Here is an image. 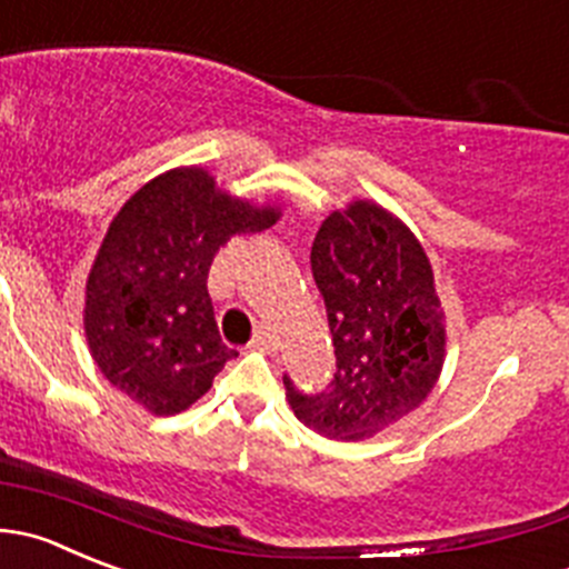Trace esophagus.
<instances>
[{
    "mask_svg": "<svg viewBox=\"0 0 569 569\" xmlns=\"http://www.w3.org/2000/svg\"><path fill=\"white\" fill-rule=\"evenodd\" d=\"M252 347H256V350H263V352H272L274 347H278V336L272 333V328H267V325H263V328L256 333V339H252Z\"/></svg>",
    "mask_w": 569,
    "mask_h": 569,
    "instance_id": "34e87169",
    "label": "esophagus"
}]
</instances>
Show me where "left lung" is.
<instances>
[{
  "mask_svg": "<svg viewBox=\"0 0 569 569\" xmlns=\"http://www.w3.org/2000/svg\"><path fill=\"white\" fill-rule=\"evenodd\" d=\"M311 269L328 308L336 375L322 395L283 378L286 397L322 437L369 439L422 406L442 375L448 328L433 267L402 219L352 200L319 228Z\"/></svg>",
  "mask_w": 569,
  "mask_h": 569,
  "instance_id": "1",
  "label": "left lung"
}]
</instances>
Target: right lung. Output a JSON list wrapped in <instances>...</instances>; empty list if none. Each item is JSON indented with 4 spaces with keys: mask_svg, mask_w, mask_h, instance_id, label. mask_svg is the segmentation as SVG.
<instances>
[{
    "mask_svg": "<svg viewBox=\"0 0 569 569\" xmlns=\"http://www.w3.org/2000/svg\"><path fill=\"white\" fill-rule=\"evenodd\" d=\"M280 208L219 189L202 167L144 183L110 222L86 280L93 363L110 386L156 417L186 411L228 358L208 295V269L236 233L263 230Z\"/></svg>",
    "mask_w": 569,
    "mask_h": 569,
    "instance_id": "obj_1",
    "label": "right lung"
}]
</instances>
